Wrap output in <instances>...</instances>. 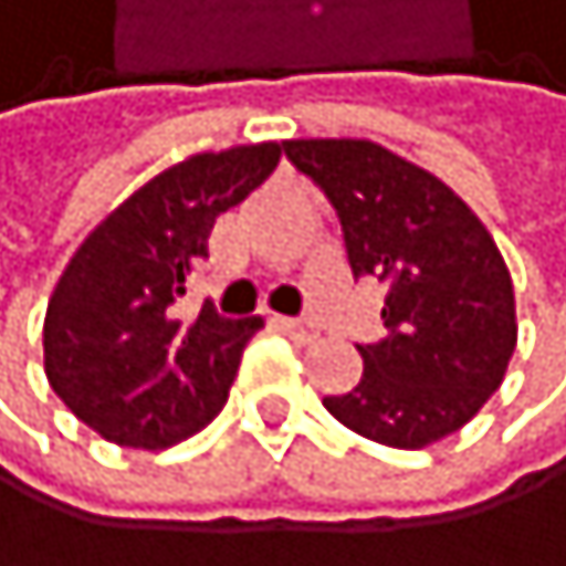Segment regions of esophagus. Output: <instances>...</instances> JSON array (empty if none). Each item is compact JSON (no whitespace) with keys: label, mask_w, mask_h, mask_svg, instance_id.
<instances>
[{"label":"esophagus","mask_w":566,"mask_h":566,"mask_svg":"<svg viewBox=\"0 0 566 566\" xmlns=\"http://www.w3.org/2000/svg\"><path fill=\"white\" fill-rule=\"evenodd\" d=\"M277 325L285 328V332L292 335V339H300V343L317 339V325H314V321H303V317H281Z\"/></svg>","instance_id":"1"}]
</instances>
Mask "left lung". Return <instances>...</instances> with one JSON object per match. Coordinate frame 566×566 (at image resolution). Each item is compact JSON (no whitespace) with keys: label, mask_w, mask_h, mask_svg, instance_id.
<instances>
[{"label":"left lung","mask_w":566,"mask_h":566,"mask_svg":"<svg viewBox=\"0 0 566 566\" xmlns=\"http://www.w3.org/2000/svg\"><path fill=\"white\" fill-rule=\"evenodd\" d=\"M285 155L332 201L354 277L386 285L382 339L357 346L360 382L325 408L390 448L462 430L516 350L499 245L448 184L371 140H289Z\"/></svg>","instance_id":"obj_1"}]
</instances>
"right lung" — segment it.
Listing matches in <instances>:
<instances>
[{
	"label": "right lung",
	"instance_id": "right-lung-1",
	"mask_svg": "<svg viewBox=\"0 0 566 566\" xmlns=\"http://www.w3.org/2000/svg\"><path fill=\"white\" fill-rule=\"evenodd\" d=\"M277 144L195 155L158 172L71 255L45 311L42 350L53 394L122 448H169L220 416L260 317L206 303L184 321L176 300L209 260L216 216L277 169Z\"/></svg>",
	"mask_w": 566,
	"mask_h": 566
}]
</instances>
